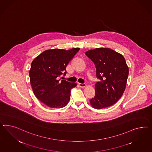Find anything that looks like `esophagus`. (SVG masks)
<instances>
[{
  "label": "esophagus",
  "mask_w": 152,
  "mask_h": 152,
  "mask_svg": "<svg viewBox=\"0 0 152 152\" xmlns=\"http://www.w3.org/2000/svg\"><path fill=\"white\" fill-rule=\"evenodd\" d=\"M78 85L81 87H85L86 86V83H78Z\"/></svg>",
  "instance_id": "1"
}]
</instances>
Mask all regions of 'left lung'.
<instances>
[{"label": "left lung", "mask_w": 152, "mask_h": 152, "mask_svg": "<svg viewBox=\"0 0 152 152\" xmlns=\"http://www.w3.org/2000/svg\"><path fill=\"white\" fill-rule=\"evenodd\" d=\"M94 62L97 78L95 96L90 99L96 109L110 107L117 102L125 90L129 69L125 58L120 53L108 48H97L85 53Z\"/></svg>", "instance_id": "left-lung-1"}]
</instances>
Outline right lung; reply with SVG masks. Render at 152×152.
Segmentation results:
<instances>
[{
    "label": "right lung",
    "mask_w": 152,
    "mask_h": 152,
    "mask_svg": "<svg viewBox=\"0 0 152 152\" xmlns=\"http://www.w3.org/2000/svg\"><path fill=\"white\" fill-rule=\"evenodd\" d=\"M80 50H48L35 58L29 71L30 83L35 96L51 108H62L67 104L75 82L58 77L66 72V66Z\"/></svg>",
    "instance_id": "1"
}]
</instances>
